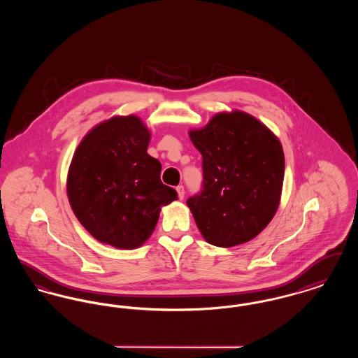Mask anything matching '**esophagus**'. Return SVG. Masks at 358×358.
Returning <instances> with one entry per match:
<instances>
[{"label":"esophagus","instance_id":"obj_1","mask_svg":"<svg viewBox=\"0 0 358 358\" xmlns=\"http://www.w3.org/2000/svg\"><path fill=\"white\" fill-rule=\"evenodd\" d=\"M176 190H177V193H178V199L182 200L184 196H185V189H184V187H182V185H178V187H176Z\"/></svg>","mask_w":358,"mask_h":358}]
</instances>
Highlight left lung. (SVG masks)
Instances as JSON below:
<instances>
[{
    "mask_svg": "<svg viewBox=\"0 0 358 358\" xmlns=\"http://www.w3.org/2000/svg\"><path fill=\"white\" fill-rule=\"evenodd\" d=\"M189 136L203 155V190L187 201L201 235L224 248L252 240L280 201L285 154L279 139L238 110L216 114Z\"/></svg>",
    "mask_w": 358,
    "mask_h": 358,
    "instance_id": "left-lung-1",
    "label": "left lung"
}]
</instances>
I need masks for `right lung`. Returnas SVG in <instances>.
Segmentation results:
<instances>
[{
    "label": "right lung",
    "mask_w": 358,
    "mask_h": 358,
    "mask_svg": "<svg viewBox=\"0 0 358 358\" xmlns=\"http://www.w3.org/2000/svg\"><path fill=\"white\" fill-rule=\"evenodd\" d=\"M150 131L136 115L95 126L73 154L67 193L85 229L120 250L141 247L158 222L161 206L177 200L164 185L161 164L148 154Z\"/></svg>",
    "instance_id": "add662e5"
}]
</instances>
